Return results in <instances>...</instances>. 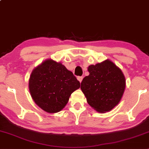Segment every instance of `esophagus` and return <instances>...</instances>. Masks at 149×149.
I'll return each mask as SVG.
<instances>
[{
  "label": "esophagus",
  "mask_w": 149,
  "mask_h": 149,
  "mask_svg": "<svg viewBox=\"0 0 149 149\" xmlns=\"http://www.w3.org/2000/svg\"><path fill=\"white\" fill-rule=\"evenodd\" d=\"M77 79H78V80L80 82V83H81L82 80H83V77H82V76H78V77H77Z\"/></svg>",
  "instance_id": "obj_1"
}]
</instances>
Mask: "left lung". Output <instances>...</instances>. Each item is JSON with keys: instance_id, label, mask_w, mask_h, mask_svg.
<instances>
[{"instance_id": "left-lung-1", "label": "left lung", "mask_w": 149, "mask_h": 149, "mask_svg": "<svg viewBox=\"0 0 149 149\" xmlns=\"http://www.w3.org/2000/svg\"><path fill=\"white\" fill-rule=\"evenodd\" d=\"M90 73L81 82L82 92L92 109L110 111L120 102L125 89V78L118 66L107 59L88 67Z\"/></svg>"}]
</instances>
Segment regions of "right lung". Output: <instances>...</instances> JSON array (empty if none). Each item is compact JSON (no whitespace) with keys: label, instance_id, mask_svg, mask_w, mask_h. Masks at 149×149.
Segmentation results:
<instances>
[{"label":"right lung","instance_id":"right-lung-1","mask_svg":"<svg viewBox=\"0 0 149 149\" xmlns=\"http://www.w3.org/2000/svg\"><path fill=\"white\" fill-rule=\"evenodd\" d=\"M80 82L61 62L47 59L32 71L29 89L37 106L54 113L62 110Z\"/></svg>","mask_w":149,"mask_h":149}]
</instances>
